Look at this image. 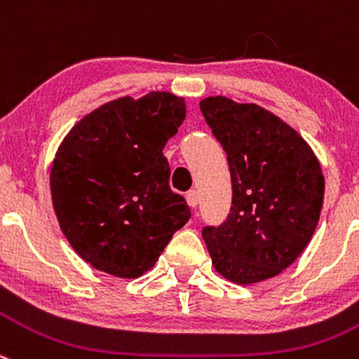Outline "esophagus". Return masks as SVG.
<instances>
[{"label":"esophagus","mask_w":359,"mask_h":359,"mask_svg":"<svg viewBox=\"0 0 359 359\" xmlns=\"http://www.w3.org/2000/svg\"><path fill=\"white\" fill-rule=\"evenodd\" d=\"M186 200H187V203H189L191 207H196L198 205V191H195V189H191V191H187L186 193Z\"/></svg>","instance_id":"1"}]
</instances>
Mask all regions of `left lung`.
<instances>
[{"label":"left lung","mask_w":359,"mask_h":359,"mask_svg":"<svg viewBox=\"0 0 359 359\" xmlns=\"http://www.w3.org/2000/svg\"><path fill=\"white\" fill-rule=\"evenodd\" d=\"M207 126L226 152L232 207L203 241L221 276L251 285L287 269L316 232L324 175L301 134L257 104L223 95L200 100Z\"/></svg>","instance_id":"8db88e82"}]
</instances>
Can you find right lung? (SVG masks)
I'll return each instance as SVG.
<instances>
[{
    "label": "right lung",
    "mask_w": 359,
    "mask_h": 359,
    "mask_svg": "<svg viewBox=\"0 0 359 359\" xmlns=\"http://www.w3.org/2000/svg\"><path fill=\"white\" fill-rule=\"evenodd\" d=\"M184 118L182 97L150 92L102 104L63 138L49 177L53 207L70 246L95 269L142 276L191 217L163 156Z\"/></svg>",
    "instance_id": "1"
}]
</instances>
